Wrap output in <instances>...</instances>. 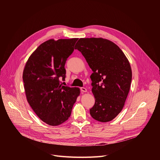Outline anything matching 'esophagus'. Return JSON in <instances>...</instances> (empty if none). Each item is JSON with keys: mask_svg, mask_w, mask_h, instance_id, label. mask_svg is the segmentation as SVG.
Instances as JSON below:
<instances>
[{"mask_svg": "<svg viewBox=\"0 0 160 160\" xmlns=\"http://www.w3.org/2000/svg\"><path fill=\"white\" fill-rule=\"evenodd\" d=\"M80 90H81V91H82V92H86L87 91V88H85V87H81V88H80Z\"/></svg>", "mask_w": 160, "mask_h": 160, "instance_id": "34e87169", "label": "esophagus"}]
</instances>
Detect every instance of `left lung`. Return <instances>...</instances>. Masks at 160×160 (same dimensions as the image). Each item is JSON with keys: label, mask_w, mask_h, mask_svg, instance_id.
Masks as SVG:
<instances>
[{"label": "left lung", "mask_w": 160, "mask_h": 160, "mask_svg": "<svg viewBox=\"0 0 160 160\" xmlns=\"http://www.w3.org/2000/svg\"><path fill=\"white\" fill-rule=\"evenodd\" d=\"M75 48L93 72L90 78L96 101L90 109L91 117L101 122L111 121L122 110L130 90L128 60L117 45L102 38H81Z\"/></svg>", "instance_id": "obj_1"}]
</instances>
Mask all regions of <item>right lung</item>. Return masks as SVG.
<instances>
[{
    "instance_id": "add662e5",
    "label": "right lung",
    "mask_w": 160,
    "mask_h": 160,
    "mask_svg": "<svg viewBox=\"0 0 160 160\" xmlns=\"http://www.w3.org/2000/svg\"><path fill=\"white\" fill-rule=\"evenodd\" d=\"M78 38L50 39L40 44L28 58L22 73L26 97L38 118L51 126L59 125L71 115L80 95L78 87L61 84L64 65Z\"/></svg>"
}]
</instances>
